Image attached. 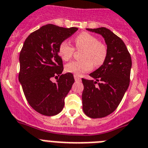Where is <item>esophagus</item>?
<instances>
[{
  "instance_id": "obj_1",
  "label": "esophagus",
  "mask_w": 148,
  "mask_h": 148,
  "mask_svg": "<svg viewBox=\"0 0 148 148\" xmlns=\"http://www.w3.org/2000/svg\"><path fill=\"white\" fill-rule=\"evenodd\" d=\"M74 80H76V81H80V80H81V78H80V77L79 76L78 74H74Z\"/></svg>"
}]
</instances>
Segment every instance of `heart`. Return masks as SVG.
<instances>
[{
    "label": "heart",
    "instance_id": "heart-1",
    "mask_svg": "<svg viewBox=\"0 0 148 148\" xmlns=\"http://www.w3.org/2000/svg\"><path fill=\"white\" fill-rule=\"evenodd\" d=\"M77 49H83L80 61H73L67 64L66 71L75 74H82L90 71L93 67L102 65L107 55V48L104 43L99 42L94 36L86 32H80L74 39ZM58 52L64 61H68L74 55V48L67 41L60 43Z\"/></svg>",
    "mask_w": 148,
    "mask_h": 148
}]
</instances>
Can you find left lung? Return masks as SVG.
<instances>
[{
	"label": "left lung",
	"mask_w": 148,
	"mask_h": 148,
	"mask_svg": "<svg viewBox=\"0 0 148 148\" xmlns=\"http://www.w3.org/2000/svg\"><path fill=\"white\" fill-rule=\"evenodd\" d=\"M86 29L101 35L107 45L105 62L90 74L93 80L82 78L83 110L88 117L97 119L113 112L122 101L130 82L132 58L124 42L109 29Z\"/></svg>",
	"instance_id": "8db88e82"
}]
</instances>
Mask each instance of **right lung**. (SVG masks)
Listing matches in <instances>:
<instances>
[{"label":"right lung","instance_id":"obj_1","mask_svg":"<svg viewBox=\"0 0 148 148\" xmlns=\"http://www.w3.org/2000/svg\"><path fill=\"white\" fill-rule=\"evenodd\" d=\"M77 29L47 24L24 42L19 58V81L29 104L42 115L55 116L63 109L74 78L71 73L62 74L63 62L58 47ZM56 76L60 78L52 82L51 78Z\"/></svg>","mask_w":148,"mask_h":148}]
</instances>
